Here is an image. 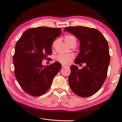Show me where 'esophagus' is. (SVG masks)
I'll return each mask as SVG.
<instances>
[{
	"mask_svg": "<svg viewBox=\"0 0 122 122\" xmlns=\"http://www.w3.org/2000/svg\"><path fill=\"white\" fill-rule=\"evenodd\" d=\"M62 66L63 68H64V67H65V66H65V65H64V64H62Z\"/></svg>",
	"mask_w": 122,
	"mask_h": 122,
	"instance_id": "34e87169",
	"label": "esophagus"
}]
</instances>
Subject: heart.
I'll list each match as a JSON object with an SVG mask.
<instances>
[{
  "mask_svg": "<svg viewBox=\"0 0 122 122\" xmlns=\"http://www.w3.org/2000/svg\"><path fill=\"white\" fill-rule=\"evenodd\" d=\"M64 41L69 46L71 45L73 42H76V39L73 36L66 35L64 37ZM57 41H54L52 43V47L54 48L56 46ZM74 58L73 54H60L56 56V59L57 61L63 64H69L72 59Z\"/></svg>",
  "mask_w": 122,
  "mask_h": 122,
  "instance_id": "heart-1",
  "label": "heart"
}]
</instances>
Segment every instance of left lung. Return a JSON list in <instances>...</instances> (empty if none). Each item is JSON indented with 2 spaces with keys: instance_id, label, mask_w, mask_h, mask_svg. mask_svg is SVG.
<instances>
[{
  "instance_id": "left-lung-1",
  "label": "left lung",
  "mask_w": 122,
  "mask_h": 122,
  "mask_svg": "<svg viewBox=\"0 0 122 122\" xmlns=\"http://www.w3.org/2000/svg\"><path fill=\"white\" fill-rule=\"evenodd\" d=\"M68 31L78 39L80 52L75 60L76 64H86L82 69L71 66L70 87L75 94L82 97L92 96L102 87L107 76L110 62L107 40L98 30L82 26L67 27Z\"/></svg>"
}]
</instances>
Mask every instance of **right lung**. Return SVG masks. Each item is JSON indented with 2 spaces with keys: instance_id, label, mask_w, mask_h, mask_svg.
Wrapping results in <instances>:
<instances>
[{
  "instance_id": "obj_1",
  "label": "right lung",
  "mask_w": 122,
  "mask_h": 122,
  "mask_svg": "<svg viewBox=\"0 0 122 122\" xmlns=\"http://www.w3.org/2000/svg\"><path fill=\"white\" fill-rule=\"evenodd\" d=\"M61 34V28H30L17 41L13 57L15 75L23 90L29 95L39 97L45 93L60 70L59 62L48 66L42 62L51 54L52 43Z\"/></svg>"
}]
</instances>
